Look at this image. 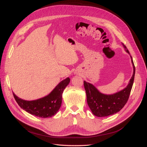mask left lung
Returning <instances> with one entry per match:
<instances>
[{
    "instance_id": "obj_1",
    "label": "left lung",
    "mask_w": 147,
    "mask_h": 147,
    "mask_svg": "<svg viewBox=\"0 0 147 147\" xmlns=\"http://www.w3.org/2000/svg\"><path fill=\"white\" fill-rule=\"evenodd\" d=\"M122 45L126 53L130 55L124 44L122 43ZM130 57L133 67V74L127 86L121 90L111 94H104L99 92L93 84L85 80L84 81L87 104L94 115L98 117L112 115L119 112L126 105L128 100L135 76L134 62L131 55Z\"/></svg>"
}]
</instances>
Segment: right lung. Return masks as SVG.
I'll return each instance as SVG.
<instances>
[{
    "mask_svg": "<svg viewBox=\"0 0 147 147\" xmlns=\"http://www.w3.org/2000/svg\"><path fill=\"white\" fill-rule=\"evenodd\" d=\"M69 82V78L65 79L48 95L35 100H24L14 93L13 96L18 105L30 114L40 118H49L55 115L60 108L63 90Z\"/></svg>",
    "mask_w": 147,
    "mask_h": 147,
    "instance_id": "add662e5",
    "label": "right lung"
}]
</instances>
